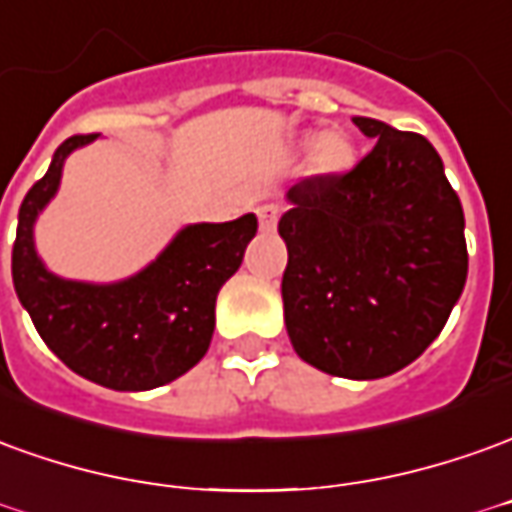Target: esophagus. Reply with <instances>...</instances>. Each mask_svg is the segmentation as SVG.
Wrapping results in <instances>:
<instances>
[{"instance_id": "1", "label": "esophagus", "mask_w": 512, "mask_h": 512, "mask_svg": "<svg viewBox=\"0 0 512 512\" xmlns=\"http://www.w3.org/2000/svg\"><path fill=\"white\" fill-rule=\"evenodd\" d=\"M282 207L277 202H266V205L257 207V219H260V227L263 230H274L277 227V221H280Z\"/></svg>"}]
</instances>
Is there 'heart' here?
<instances>
[{"instance_id":"heart-1","label":"heart","mask_w":512,"mask_h":512,"mask_svg":"<svg viewBox=\"0 0 512 512\" xmlns=\"http://www.w3.org/2000/svg\"><path fill=\"white\" fill-rule=\"evenodd\" d=\"M318 157H321L324 166H341L346 160V144L338 135H324L321 144H318Z\"/></svg>"}]
</instances>
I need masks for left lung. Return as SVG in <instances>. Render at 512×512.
<instances>
[{
    "label": "left lung",
    "instance_id": "left-lung-1",
    "mask_svg": "<svg viewBox=\"0 0 512 512\" xmlns=\"http://www.w3.org/2000/svg\"><path fill=\"white\" fill-rule=\"evenodd\" d=\"M374 149L349 171L310 174L280 219L285 327L305 363L377 380L438 335L468 274L466 219L432 144L357 116Z\"/></svg>",
    "mask_w": 512,
    "mask_h": 512
}]
</instances>
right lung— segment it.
Returning a JSON list of instances; mask_svg holds the SVG:
<instances>
[{
    "label": "right lung",
    "instance_id": "obj_1",
    "mask_svg": "<svg viewBox=\"0 0 512 512\" xmlns=\"http://www.w3.org/2000/svg\"><path fill=\"white\" fill-rule=\"evenodd\" d=\"M96 135H71L19 207L13 285L44 343L85 380L113 391H149L205 357L216 327V296L244 260L257 219L191 224L141 274L116 285L49 274L32 246L38 210L55 196L63 160Z\"/></svg>",
    "mask_w": 512,
    "mask_h": 512
}]
</instances>
